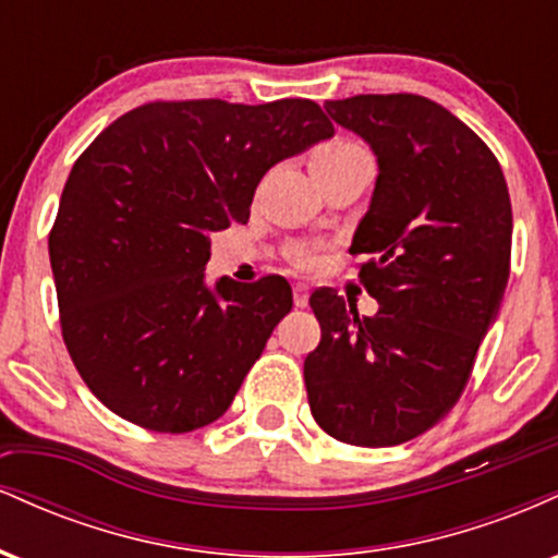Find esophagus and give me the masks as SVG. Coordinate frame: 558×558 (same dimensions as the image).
<instances>
[{
    "instance_id": "esophagus-1",
    "label": "esophagus",
    "mask_w": 558,
    "mask_h": 558,
    "mask_svg": "<svg viewBox=\"0 0 558 558\" xmlns=\"http://www.w3.org/2000/svg\"><path fill=\"white\" fill-rule=\"evenodd\" d=\"M306 301H310V286H306V283L293 286V304L306 306Z\"/></svg>"
}]
</instances>
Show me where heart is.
<instances>
[{
  "instance_id": "1",
  "label": "heart",
  "mask_w": 558,
  "mask_h": 558,
  "mask_svg": "<svg viewBox=\"0 0 558 558\" xmlns=\"http://www.w3.org/2000/svg\"><path fill=\"white\" fill-rule=\"evenodd\" d=\"M354 151H364L360 144H354V141H330V144L319 146V149L315 151V159L312 162H317V159H330V157H343V155H354ZM293 262L301 267H306L312 262L310 254L299 252L296 257H293Z\"/></svg>"
}]
</instances>
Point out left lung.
<instances>
[{"label":"left lung","mask_w":558,"mask_h":558,"mask_svg":"<svg viewBox=\"0 0 558 558\" xmlns=\"http://www.w3.org/2000/svg\"><path fill=\"white\" fill-rule=\"evenodd\" d=\"M377 157L375 194L351 243L377 299L360 317L332 288L310 306L323 338L304 360L312 417L351 446H399L451 412L509 283L511 202L472 128L417 94L325 101Z\"/></svg>","instance_id":"obj_1"}]
</instances>
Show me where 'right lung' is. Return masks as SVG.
Wrapping results in <instances>:
<instances>
[{"label":"right lung","instance_id":"add662e5","mask_svg":"<svg viewBox=\"0 0 558 558\" xmlns=\"http://www.w3.org/2000/svg\"><path fill=\"white\" fill-rule=\"evenodd\" d=\"M330 136L312 99L149 101L75 159L49 259L70 360L110 412L155 433L228 412L293 293L280 275L209 288V235L248 220L272 165Z\"/></svg>","mask_w":558,"mask_h":558}]
</instances>
